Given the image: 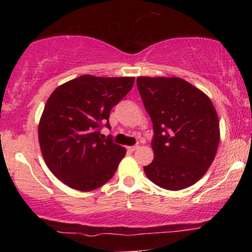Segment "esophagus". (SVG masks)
Masks as SVG:
<instances>
[{"label":"esophagus","instance_id":"1","mask_svg":"<svg viewBox=\"0 0 252 252\" xmlns=\"http://www.w3.org/2000/svg\"><path fill=\"white\" fill-rule=\"evenodd\" d=\"M138 148H140V146H130V147H128V148H126V149H128L129 150V152H135V150H137Z\"/></svg>","mask_w":252,"mask_h":252}]
</instances>
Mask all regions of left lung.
Here are the masks:
<instances>
[{
	"mask_svg": "<svg viewBox=\"0 0 252 252\" xmlns=\"http://www.w3.org/2000/svg\"><path fill=\"white\" fill-rule=\"evenodd\" d=\"M137 89L154 130L147 178L169 190L192 186L212 164L220 140L212 102L178 77H138Z\"/></svg>",
	"mask_w": 252,
	"mask_h": 252,
	"instance_id": "obj_1",
	"label": "left lung"
}]
</instances>
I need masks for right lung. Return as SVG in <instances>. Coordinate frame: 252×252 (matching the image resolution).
I'll use <instances>...</instances> for the list:
<instances>
[{"label":"right lung","mask_w":252,"mask_h":252,"mask_svg":"<svg viewBox=\"0 0 252 252\" xmlns=\"http://www.w3.org/2000/svg\"><path fill=\"white\" fill-rule=\"evenodd\" d=\"M134 80L84 74L58 86L47 99L37 129L40 149L51 172L71 189L89 192L114 176L126 150L103 140L99 128H110V110Z\"/></svg>","instance_id":"add662e5"}]
</instances>
